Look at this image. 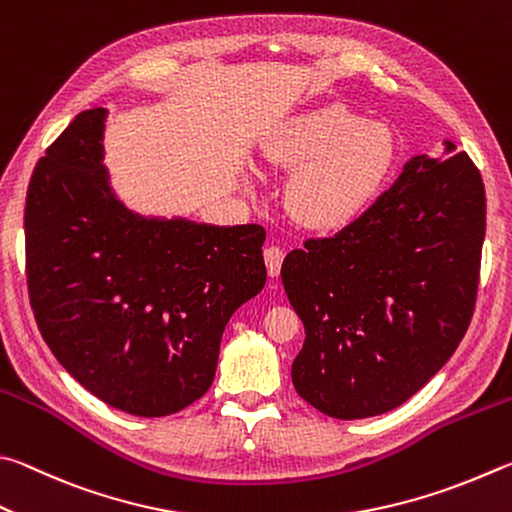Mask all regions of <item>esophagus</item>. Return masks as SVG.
I'll list each match as a JSON object with an SVG mask.
<instances>
[{
    "instance_id": "34e87169",
    "label": "esophagus",
    "mask_w": 512,
    "mask_h": 512,
    "mask_svg": "<svg viewBox=\"0 0 512 512\" xmlns=\"http://www.w3.org/2000/svg\"><path fill=\"white\" fill-rule=\"evenodd\" d=\"M265 256V265H267V274L272 276H279L281 274V265H283V249L281 247H265L263 251Z\"/></svg>"
}]
</instances>
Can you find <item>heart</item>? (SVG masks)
<instances>
[{"label":"heart","mask_w":512,"mask_h":512,"mask_svg":"<svg viewBox=\"0 0 512 512\" xmlns=\"http://www.w3.org/2000/svg\"><path fill=\"white\" fill-rule=\"evenodd\" d=\"M389 125L364 121L344 105L301 112L274 134L267 159L294 170L288 209L303 227L335 231L378 200L396 164Z\"/></svg>","instance_id":"obj_1"}]
</instances>
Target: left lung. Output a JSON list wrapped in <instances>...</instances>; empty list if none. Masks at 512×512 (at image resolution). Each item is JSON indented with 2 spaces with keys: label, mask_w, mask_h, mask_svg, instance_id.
<instances>
[{
  "label": "left lung",
  "mask_w": 512,
  "mask_h": 512,
  "mask_svg": "<svg viewBox=\"0 0 512 512\" xmlns=\"http://www.w3.org/2000/svg\"><path fill=\"white\" fill-rule=\"evenodd\" d=\"M483 236L481 173L454 152L414 157L360 218L290 251L281 279L306 328L292 362L299 396L357 420L423 389L470 326Z\"/></svg>",
  "instance_id": "1"
}]
</instances>
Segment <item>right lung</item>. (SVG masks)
<instances>
[{"instance_id":"add662e5","label":"right lung","mask_w":512,"mask_h":512,"mask_svg":"<svg viewBox=\"0 0 512 512\" xmlns=\"http://www.w3.org/2000/svg\"><path fill=\"white\" fill-rule=\"evenodd\" d=\"M105 110L80 112L26 191V283L71 378L132 416H170L209 391L229 317L263 290L265 229L143 218L112 193Z\"/></svg>"}]
</instances>
